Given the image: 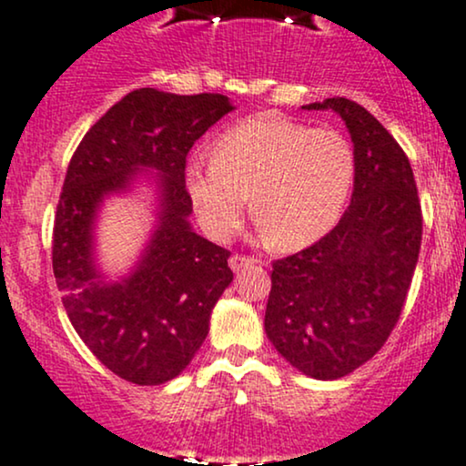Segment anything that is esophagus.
Listing matches in <instances>:
<instances>
[{
  "label": "esophagus",
  "instance_id": "obj_1",
  "mask_svg": "<svg viewBox=\"0 0 466 466\" xmlns=\"http://www.w3.org/2000/svg\"><path fill=\"white\" fill-rule=\"evenodd\" d=\"M255 261H257L255 257H248V255H231V259H228V266H231L235 272H239L242 268L255 264Z\"/></svg>",
  "mask_w": 466,
  "mask_h": 466
}]
</instances>
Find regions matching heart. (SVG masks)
I'll use <instances>...</instances> for the list:
<instances>
[{"mask_svg":"<svg viewBox=\"0 0 466 466\" xmlns=\"http://www.w3.org/2000/svg\"><path fill=\"white\" fill-rule=\"evenodd\" d=\"M355 169V150L340 130L259 115L224 130L213 161L191 158L185 183L211 238H231L253 196V216L268 239L299 248L340 220Z\"/></svg>","mask_w":466,"mask_h":466,"instance_id":"b5f03b06","label":"heart"}]
</instances>
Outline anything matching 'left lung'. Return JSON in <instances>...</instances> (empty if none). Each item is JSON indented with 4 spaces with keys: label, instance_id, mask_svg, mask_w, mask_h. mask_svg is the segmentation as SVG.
Wrapping results in <instances>:
<instances>
[{
    "label": "left lung",
    "instance_id": "1",
    "mask_svg": "<svg viewBox=\"0 0 466 466\" xmlns=\"http://www.w3.org/2000/svg\"><path fill=\"white\" fill-rule=\"evenodd\" d=\"M333 108L353 139L351 205L319 242L272 261L266 336L300 373L338 380L384 347L406 305L423 213L410 158L395 137L347 97Z\"/></svg>",
    "mask_w": 466,
    "mask_h": 466
}]
</instances>
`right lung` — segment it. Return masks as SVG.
I'll return each instance as SVG.
<instances>
[{"mask_svg": "<svg viewBox=\"0 0 466 466\" xmlns=\"http://www.w3.org/2000/svg\"><path fill=\"white\" fill-rule=\"evenodd\" d=\"M233 106L222 93L130 91L82 137L54 216L52 268L71 325L111 373L139 386L185 370L209 333V316L233 272L228 250L189 228L185 166ZM139 167L161 171L159 227L137 270L104 284L92 268L90 224L104 195Z\"/></svg>", "mask_w": 466, "mask_h": 466, "instance_id": "right-lung-1", "label": "right lung"}]
</instances>
